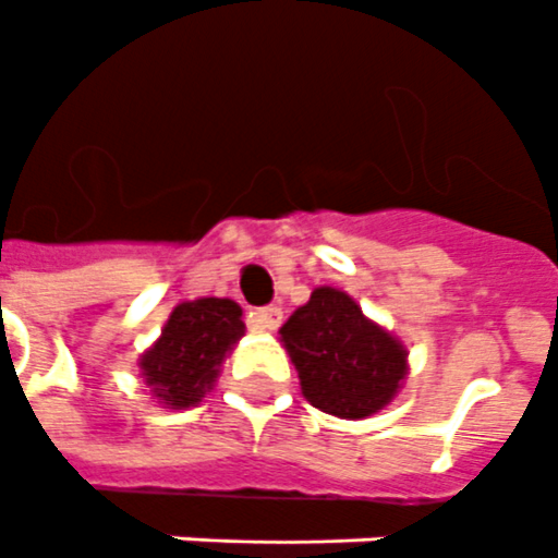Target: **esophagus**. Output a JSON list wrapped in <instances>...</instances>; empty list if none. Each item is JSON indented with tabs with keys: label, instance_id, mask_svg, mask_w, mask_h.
Here are the masks:
<instances>
[{
	"label": "esophagus",
	"instance_id": "1",
	"mask_svg": "<svg viewBox=\"0 0 558 558\" xmlns=\"http://www.w3.org/2000/svg\"><path fill=\"white\" fill-rule=\"evenodd\" d=\"M247 323H251L253 331H276L282 325V307H256V311H251Z\"/></svg>",
	"mask_w": 558,
	"mask_h": 558
}]
</instances>
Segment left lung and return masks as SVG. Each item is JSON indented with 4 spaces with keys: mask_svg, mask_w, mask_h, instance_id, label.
I'll return each mask as SVG.
<instances>
[{
    "mask_svg": "<svg viewBox=\"0 0 558 558\" xmlns=\"http://www.w3.org/2000/svg\"><path fill=\"white\" fill-rule=\"evenodd\" d=\"M279 333L300 372L302 395L319 412L368 417L403 383V345L368 323L349 293L316 288Z\"/></svg>",
    "mask_w": 558,
    "mask_h": 558,
    "instance_id": "1",
    "label": "left lung"
}]
</instances>
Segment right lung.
Segmentation results:
<instances>
[{
    "instance_id": "1",
    "label": "right lung",
    "mask_w": 558,
    "mask_h": 558,
    "mask_svg": "<svg viewBox=\"0 0 558 558\" xmlns=\"http://www.w3.org/2000/svg\"><path fill=\"white\" fill-rule=\"evenodd\" d=\"M242 333V307L233 300L209 296L181 302L163 325L160 340L141 356L146 386H153L155 398L175 409L198 403Z\"/></svg>"
}]
</instances>
